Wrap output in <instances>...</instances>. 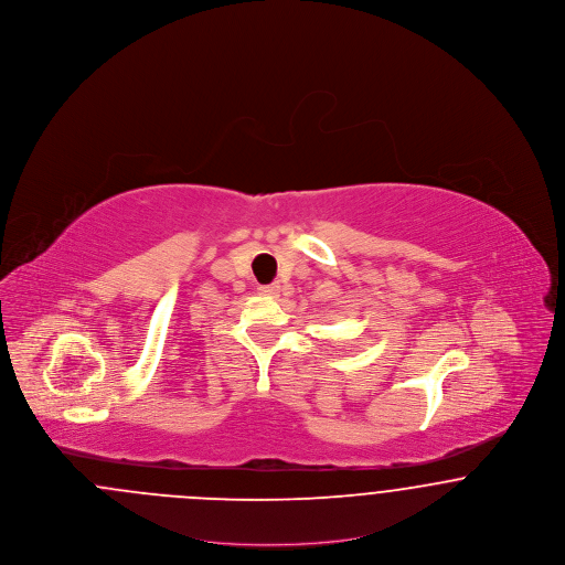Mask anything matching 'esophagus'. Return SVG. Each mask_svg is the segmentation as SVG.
Returning a JSON list of instances; mask_svg holds the SVG:
<instances>
[{
  "label": "esophagus",
  "mask_w": 565,
  "mask_h": 565,
  "mask_svg": "<svg viewBox=\"0 0 565 565\" xmlns=\"http://www.w3.org/2000/svg\"><path fill=\"white\" fill-rule=\"evenodd\" d=\"M258 292L265 296H277L279 295V286L277 284H270V286H260Z\"/></svg>",
  "instance_id": "34e87169"
}]
</instances>
